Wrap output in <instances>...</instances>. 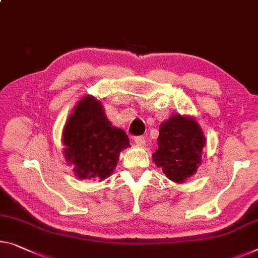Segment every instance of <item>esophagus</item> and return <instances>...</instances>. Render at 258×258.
Listing matches in <instances>:
<instances>
[{"label":"esophagus","mask_w":258,"mask_h":258,"mask_svg":"<svg viewBox=\"0 0 258 258\" xmlns=\"http://www.w3.org/2000/svg\"><path fill=\"white\" fill-rule=\"evenodd\" d=\"M133 141L136 142L137 145H139V146H144L146 144V139H145L144 137H134L133 138Z\"/></svg>","instance_id":"esophagus-1"}]
</instances>
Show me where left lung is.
Returning <instances> with one entry per match:
<instances>
[{
  "label": "left lung",
  "mask_w": 258,
  "mask_h": 258,
  "mask_svg": "<svg viewBox=\"0 0 258 258\" xmlns=\"http://www.w3.org/2000/svg\"><path fill=\"white\" fill-rule=\"evenodd\" d=\"M159 148L153 154L156 167L175 183H184L202 164L205 137L194 118L172 114L160 125Z\"/></svg>",
  "instance_id": "left-lung-1"
}]
</instances>
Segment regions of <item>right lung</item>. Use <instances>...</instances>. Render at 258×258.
Here are the masks:
<instances>
[{
  "instance_id": "obj_1",
  "label": "right lung",
  "mask_w": 258,
  "mask_h": 258,
  "mask_svg": "<svg viewBox=\"0 0 258 258\" xmlns=\"http://www.w3.org/2000/svg\"><path fill=\"white\" fill-rule=\"evenodd\" d=\"M63 154L80 179L104 180L116 168L128 137L107 120L101 102L88 95L69 116L62 132Z\"/></svg>"
}]
</instances>
